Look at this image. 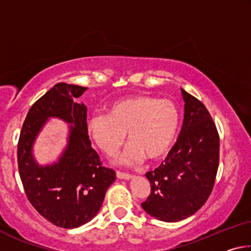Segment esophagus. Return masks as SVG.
Listing matches in <instances>:
<instances>
[{"label": "esophagus", "instance_id": "34e87169", "mask_svg": "<svg viewBox=\"0 0 251 251\" xmlns=\"http://www.w3.org/2000/svg\"><path fill=\"white\" fill-rule=\"evenodd\" d=\"M116 175L118 178H120V179H125V180H129L130 178L133 177L130 174H126V173H122V172H117Z\"/></svg>", "mask_w": 251, "mask_h": 251}]
</instances>
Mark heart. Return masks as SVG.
<instances>
[{
	"label": "heart",
	"mask_w": 251,
	"mask_h": 251,
	"mask_svg": "<svg viewBox=\"0 0 251 251\" xmlns=\"http://www.w3.org/2000/svg\"><path fill=\"white\" fill-rule=\"evenodd\" d=\"M179 112L169 100L134 95L118 100L107 114H96L87 122L91 138L106 155L114 156L125 141L128 146L118 164L131 166L144 157L155 160L165 156L175 141Z\"/></svg>",
	"instance_id": "b5f03b06"
}]
</instances>
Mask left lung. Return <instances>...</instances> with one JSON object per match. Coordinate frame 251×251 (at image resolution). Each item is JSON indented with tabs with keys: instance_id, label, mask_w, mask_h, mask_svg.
Listing matches in <instances>:
<instances>
[{
	"instance_id": "1",
	"label": "left lung",
	"mask_w": 251,
	"mask_h": 251,
	"mask_svg": "<svg viewBox=\"0 0 251 251\" xmlns=\"http://www.w3.org/2000/svg\"><path fill=\"white\" fill-rule=\"evenodd\" d=\"M181 90L185 114L180 134L164 163L146 174L151 194L143 209L176 223L201 209L210 196L219 164V135L201 100Z\"/></svg>"
}]
</instances>
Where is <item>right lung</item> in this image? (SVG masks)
I'll use <instances>...</instances> for the list:
<instances>
[{"label": "right lung", "mask_w": 251, "mask_h": 251, "mask_svg": "<svg viewBox=\"0 0 251 251\" xmlns=\"http://www.w3.org/2000/svg\"><path fill=\"white\" fill-rule=\"evenodd\" d=\"M86 87L58 83L29 108L20 134L18 164L25 194L41 216L57 227L77 228L95 217L106 190L115 181L113 169L101 165L87 131V108L78 99ZM71 124L65 151L56 163L41 167L32 145L47 118Z\"/></svg>", "instance_id": "1"}]
</instances>
